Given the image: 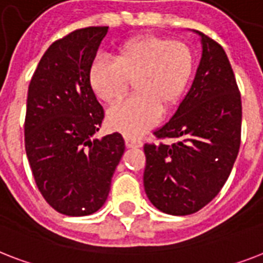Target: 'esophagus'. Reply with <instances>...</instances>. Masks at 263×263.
Returning <instances> with one entry per match:
<instances>
[{
    "label": "esophagus",
    "mask_w": 263,
    "mask_h": 263,
    "mask_svg": "<svg viewBox=\"0 0 263 263\" xmlns=\"http://www.w3.org/2000/svg\"><path fill=\"white\" fill-rule=\"evenodd\" d=\"M124 140H125V146H127L128 148H138V147L143 146V142L142 140H139V139H134V138H129V136H125Z\"/></svg>",
    "instance_id": "esophagus-1"
}]
</instances>
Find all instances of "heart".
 <instances>
[{"label": "heart", "instance_id": "b5f03b06", "mask_svg": "<svg viewBox=\"0 0 263 263\" xmlns=\"http://www.w3.org/2000/svg\"><path fill=\"white\" fill-rule=\"evenodd\" d=\"M191 47L180 40L154 33L128 39L119 47L115 61L96 59L89 70L91 89L108 105L128 95L131 82L136 96L108 112L110 129L139 136L158 124L162 110L180 102L193 74Z\"/></svg>", "mask_w": 263, "mask_h": 263}]
</instances>
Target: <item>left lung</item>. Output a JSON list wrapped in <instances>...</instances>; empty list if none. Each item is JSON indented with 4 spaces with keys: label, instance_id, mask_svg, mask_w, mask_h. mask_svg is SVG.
<instances>
[{
    "label": "left lung",
    "instance_id": "8db88e82",
    "mask_svg": "<svg viewBox=\"0 0 263 263\" xmlns=\"http://www.w3.org/2000/svg\"><path fill=\"white\" fill-rule=\"evenodd\" d=\"M200 35L201 61L177 112L154 132L172 144H144L143 183L155 208L168 215L197 212L221 191L240 146L242 101L223 47Z\"/></svg>",
    "mask_w": 263,
    "mask_h": 263
}]
</instances>
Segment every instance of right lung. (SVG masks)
Wrapping results in <instances>:
<instances>
[{
  "label": "right lung",
  "mask_w": 263,
  "mask_h": 263,
  "mask_svg": "<svg viewBox=\"0 0 263 263\" xmlns=\"http://www.w3.org/2000/svg\"><path fill=\"white\" fill-rule=\"evenodd\" d=\"M108 27H87L54 42L27 97L25 151L40 193L55 211L86 216L105 204L125 150L119 132L95 139L104 109L89 70Z\"/></svg>",
  "instance_id": "obj_1"
}]
</instances>
